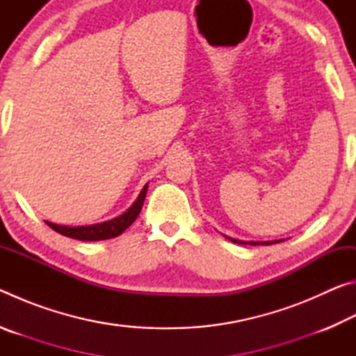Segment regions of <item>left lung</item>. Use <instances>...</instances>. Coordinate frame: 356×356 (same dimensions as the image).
I'll return each instance as SVG.
<instances>
[{
  "label": "left lung",
  "mask_w": 356,
  "mask_h": 356,
  "mask_svg": "<svg viewBox=\"0 0 356 356\" xmlns=\"http://www.w3.org/2000/svg\"><path fill=\"white\" fill-rule=\"evenodd\" d=\"M225 238L231 240V242H234V243H238V245H252V246H256V245H273V243L284 242V240H273V242H243V240H236V238L227 237V236H225Z\"/></svg>",
  "instance_id": "left-lung-1"
}]
</instances>
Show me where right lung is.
I'll use <instances>...</instances> for the list:
<instances>
[{"label": "right lung", "instance_id": "right-lung-1", "mask_svg": "<svg viewBox=\"0 0 356 356\" xmlns=\"http://www.w3.org/2000/svg\"><path fill=\"white\" fill-rule=\"evenodd\" d=\"M146 193H147V184L144 185V188L141 190L140 196L136 197V201L131 204V207L127 210V212H124L122 215L118 216V218H114V220L100 222V225L70 227V226L55 225V222H50V221H45V222L53 229V231L61 234V236L75 238V240L97 242V240H106V238L118 237L131 225V222L136 220V216L140 215L144 200H146Z\"/></svg>", "mask_w": 356, "mask_h": 356}]
</instances>
